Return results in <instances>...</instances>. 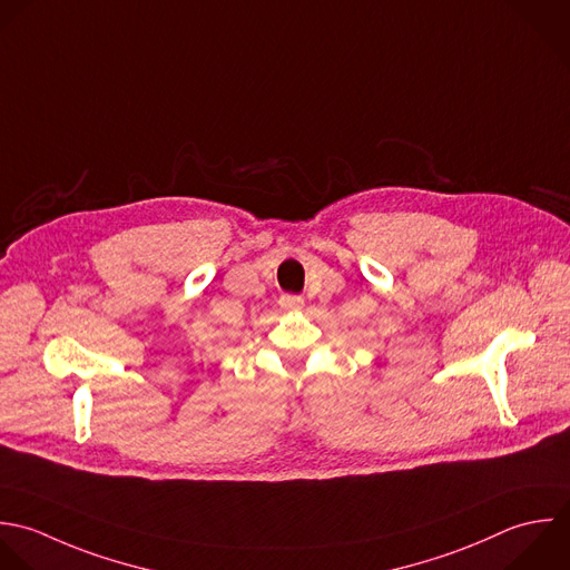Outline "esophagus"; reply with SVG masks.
<instances>
[{
  "label": "esophagus",
  "mask_w": 570,
  "mask_h": 570,
  "mask_svg": "<svg viewBox=\"0 0 570 570\" xmlns=\"http://www.w3.org/2000/svg\"><path fill=\"white\" fill-rule=\"evenodd\" d=\"M279 306L284 311H302L304 308V299L299 295H282L279 297Z\"/></svg>",
  "instance_id": "34e87169"
}]
</instances>
